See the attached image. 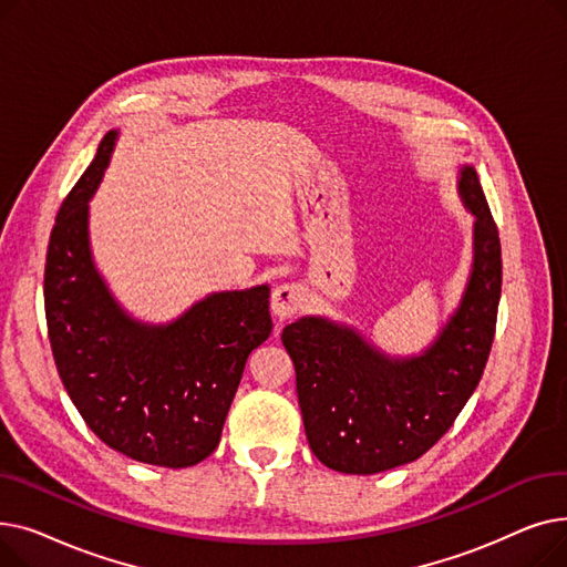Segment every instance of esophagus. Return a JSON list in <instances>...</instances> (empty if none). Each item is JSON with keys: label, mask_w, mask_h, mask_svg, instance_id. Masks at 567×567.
Listing matches in <instances>:
<instances>
[{"label": "esophagus", "mask_w": 567, "mask_h": 567, "mask_svg": "<svg viewBox=\"0 0 567 567\" xmlns=\"http://www.w3.org/2000/svg\"><path fill=\"white\" fill-rule=\"evenodd\" d=\"M271 310L278 319H291L303 310V287L296 282H285L274 289Z\"/></svg>", "instance_id": "1"}]
</instances>
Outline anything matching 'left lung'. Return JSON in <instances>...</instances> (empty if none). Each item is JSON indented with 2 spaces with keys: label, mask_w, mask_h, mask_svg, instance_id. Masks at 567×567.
Returning <instances> with one entry per match:
<instances>
[{
  "label": "left lung",
  "mask_w": 567,
  "mask_h": 567,
  "mask_svg": "<svg viewBox=\"0 0 567 567\" xmlns=\"http://www.w3.org/2000/svg\"><path fill=\"white\" fill-rule=\"evenodd\" d=\"M457 193L475 218L471 274L425 351L389 355L329 317L285 326L308 443L333 471L370 475L419 460L451 430L483 377L501 299V241L471 165L460 167Z\"/></svg>",
  "instance_id": "left-lung-1"
}]
</instances>
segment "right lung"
<instances>
[{
	"label": "right lung",
	"instance_id": "right-lung-1",
	"mask_svg": "<svg viewBox=\"0 0 567 567\" xmlns=\"http://www.w3.org/2000/svg\"><path fill=\"white\" fill-rule=\"evenodd\" d=\"M116 135L101 140L50 234V347L69 398L103 443L144 464L184 468L216 451L248 355L274 331L271 289L214 291L167 323L131 317L99 274L89 241V199Z\"/></svg>",
	"mask_w": 567,
	"mask_h": 567
}]
</instances>
